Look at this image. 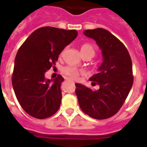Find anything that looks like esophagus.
I'll use <instances>...</instances> for the list:
<instances>
[{
  "label": "esophagus",
  "mask_w": 147,
  "mask_h": 147,
  "mask_svg": "<svg viewBox=\"0 0 147 147\" xmlns=\"http://www.w3.org/2000/svg\"><path fill=\"white\" fill-rule=\"evenodd\" d=\"M65 81H70V80H69V78H66V79H65Z\"/></svg>",
  "instance_id": "esophagus-1"
}]
</instances>
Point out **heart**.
Returning a JSON list of instances; mask_svg holds the SVG:
<instances>
[{
	"label": "heart",
	"mask_w": 147,
	"mask_h": 147,
	"mask_svg": "<svg viewBox=\"0 0 147 147\" xmlns=\"http://www.w3.org/2000/svg\"><path fill=\"white\" fill-rule=\"evenodd\" d=\"M81 53H82V55L89 54V55H92V57H93L94 54H95V48L92 44L86 43V44H84L81 47ZM62 72L66 76H68L69 78H73V79H76V78H78V76H79L80 73H83L82 71H79L76 68L71 66H66L63 68L62 69Z\"/></svg>",
	"instance_id": "1"
}]
</instances>
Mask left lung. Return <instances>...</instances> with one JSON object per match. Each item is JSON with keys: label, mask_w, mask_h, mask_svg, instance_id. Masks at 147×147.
Masks as SVG:
<instances>
[{"label": "left lung", "mask_w": 147, "mask_h": 147, "mask_svg": "<svg viewBox=\"0 0 147 147\" xmlns=\"http://www.w3.org/2000/svg\"><path fill=\"white\" fill-rule=\"evenodd\" d=\"M83 33L96 41L101 49L103 62L98 73L89 78L92 85H99V89L76 84L78 104L82 111L92 118H109L122 107L132 88L131 58L125 46L107 30H87Z\"/></svg>", "instance_id": "8db88e82"}]
</instances>
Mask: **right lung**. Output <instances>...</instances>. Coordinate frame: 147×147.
Listing matches in <instances>:
<instances>
[{"label": "right lung", "instance_id": "add662e5", "mask_svg": "<svg viewBox=\"0 0 147 147\" xmlns=\"http://www.w3.org/2000/svg\"><path fill=\"white\" fill-rule=\"evenodd\" d=\"M78 35L75 30L52 26L36 30L20 47L14 61L12 85L22 108L30 116L45 119L55 114L62 100V76L47 79L45 73Z\"/></svg>", "mask_w": 147, "mask_h": 147}]
</instances>
